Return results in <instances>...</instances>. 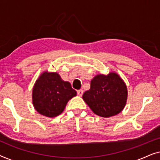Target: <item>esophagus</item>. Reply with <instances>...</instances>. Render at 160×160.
Masks as SVG:
<instances>
[{
    "label": "esophagus",
    "instance_id": "1",
    "mask_svg": "<svg viewBox=\"0 0 160 160\" xmlns=\"http://www.w3.org/2000/svg\"><path fill=\"white\" fill-rule=\"evenodd\" d=\"M83 93H84V91H83V89H79V90L77 91L78 95H79V96H82Z\"/></svg>",
    "mask_w": 160,
    "mask_h": 160
}]
</instances>
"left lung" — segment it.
<instances>
[{"instance_id": "obj_1", "label": "left lung", "mask_w": 160, "mask_h": 160, "mask_svg": "<svg viewBox=\"0 0 160 160\" xmlns=\"http://www.w3.org/2000/svg\"><path fill=\"white\" fill-rule=\"evenodd\" d=\"M83 100L95 114L110 117L123 110L128 90L123 80L115 73L98 75L91 81V87L83 95Z\"/></svg>"}]
</instances>
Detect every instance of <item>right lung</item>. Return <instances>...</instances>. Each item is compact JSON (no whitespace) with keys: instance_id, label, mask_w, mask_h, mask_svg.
<instances>
[{"instance_id":"right-lung-1","label":"right lung","mask_w":160,"mask_h":160,"mask_svg":"<svg viewBox=\"0 0 160 160\" xmlns=\"http://www.w3.org/2000/svg\"><path fill=\"white\" fill-rule=\"evenodd\" d=\"M76 95L69 82L56 73H44L36 81L32 89V103L36 110L45 117H55L64 110L70 99Z\"/></svg>"}]
</instances>
